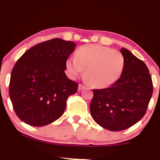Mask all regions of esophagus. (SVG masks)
Instances as JSON below:
<instances>
[{
    "mask_svg": "<svg viewBox=\"0 0 160 160\" xmlns=\"http://www.w3.org/2000/svg\"><path fill=\"white\" fill-rule=\"evenodd\" d=\"M85 88V86L82 85V84H79L78 86V91H81L82 89H83Z\"/></svg>",
    "mask_w": 160,
    "mask_h": 160,
    "instance_id": "esophagus-1",
    "label": "esophagus"
}]
</instances>
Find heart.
<instances>
[{"instance_id": "1", "label": "heart", "mask_w": 160, "mask_h": 160, "mask_svg": "<svg viewBox=\"0 0 160 160\" xmlns=\"http://www.w3.org/2000/svg\"><path fill=\"white\" fill-rule=\"evenodd\" d=\"M66 68L71 78L84 71V78L94 87L104 88L119 80L125 66L120 52L99 44L84 45L78 48L76 56L69 57Z\"/></svg>"}]
</instances>
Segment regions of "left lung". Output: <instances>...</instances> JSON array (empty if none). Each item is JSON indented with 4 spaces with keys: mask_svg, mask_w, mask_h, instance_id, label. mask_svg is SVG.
<instances>
[{
    "mask_svg": "<svg viewBox=\"0 0 160 160\" xmlns=\"http://www.w3.org/2000/svg\"><path fill=\"white\" fill-rule=\"evenodd\" d=\"M125 66L120 78L108 88L93 89L90 113L99 126L110 131L131 127L144 117L153 94L149 70L141 60L122 48Z\"/></svg>",
    "mask_w": 160,
    "mask_h": 160,
    "instance_id": "obj_1",
    "label": "left lung"
}]
</instances>
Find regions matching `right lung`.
Wrapping results in <instances>:
<instances>
[{
  "label": "right lung",
  "instance_id": "right-lung-1",
  "mask_svg": "<svg viewBox=\"0 0 160 160\" xmlns=\"http://www.w3.org/2000/svg\"><path fill=\"white\" fill-rule=\"evenodd\" d=\"M76 44L55 38L38 43L16 62L10 81V98L18 117L32 126H43L64 113L67 99L78 83L66 76V61Z\"/></svg>",
  "mask_w": 160,
  "mask_h": 160
}]
</instances>
